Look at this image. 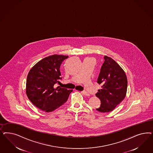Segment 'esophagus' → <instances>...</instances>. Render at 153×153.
Returning a JSON list of instances; mask_svg holds the SVG:
<instances>
[{
    "label": "esophagus",
    "instance_id": "obj_1",
    "mask_svg": "<svg viewBox=\"0 0 153 153\" xmlns=\"http://www.w3.org/2000/svg\"><path fill=\"white\" fill-rule=\"evenodd\" d=\"M81 93L85 95V96H89V94L87 92H86V91H82V92H81Z\"/></svg>",
    "mask_w": 153,
    "mask_h": 153
}]
</instances>
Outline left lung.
I'll list each match as a JSON object with an SVG mask.
<instances>
[{
	"instance_id": "left-lung-1",
	"label": "left lung",
	"mask_w": 153,
	"mask_h": 153,
	"mask_svg": "<svg viewBox=\"0 0 153 153\" xmlns=\"http://www.w3.org/2000/svg\"><path fill=\"white\" fill-rule=\"evenodd\" d=\"M97 83L101 85L96 96L101 100L97 111L107 113L113 111L126 97L127 78L123 69L111 57L104 56Z\"/></svg>"
}]
</instances>
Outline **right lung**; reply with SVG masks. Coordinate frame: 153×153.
Listing matches in <instances>:
<instances>
[{"label":"right lung","instance_id":"add662e5","mask_svg":"<svg viewBox=\"0 0 153 153\" xmlns=\"http://www.w3.org/2000/svg\"><path fill=\"white\" fill-rule=\"evenodd\" d=\"M68 56L53 54L38 62L27 76L26 93L36 107L46 113L53 111L65 104L73 90L54 84L59 82L60 65Z\"/></svg>","mask_w":153,"mask_h":153}]
</instances>
